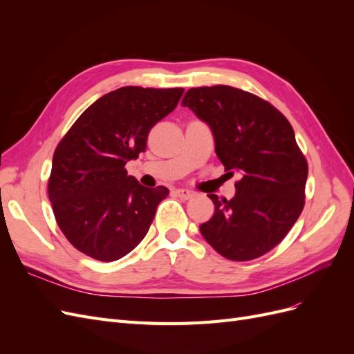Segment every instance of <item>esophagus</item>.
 I'll use <instances>...</instances> for the list:
<instances>
[{"label": "esophagus", "mask_w": 354, "mask_h": 354, "mask_svg": "<svg viewBox=\"0 0 354 354\" xmlns=\"http://www.w3.org/2000/svg\"><path fill=\"white\" fill-rule=\"evenodd\" d=\"M176 195L181 199H190L192 196H195V194L192 190H187V189H177L176 190Z\"/></svg>", "instance_id": "esophagus-1"}]
</instances>
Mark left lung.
Returning <instances> with one entry per match:
<instances>
[{
	"mask_svg": "<svg viewBox=\"0 0 354 354\" xmlns=\"http://www.w3.org/2000/svg\"><path fill=\"white\" fill-rule=\"evenodd\" d=\"M181 104L211 128L227 174L239 173L236 195H208L214 216L199 226L205 241L233 261L273 250L304 208L307 160L291 124L269 102L229 85L190 88Z\"/></svg>",
	"mask_w": 354,
	"mask_h": 354,
	"instance_id": "1",
	"label": "left lung"
}]
</instances>
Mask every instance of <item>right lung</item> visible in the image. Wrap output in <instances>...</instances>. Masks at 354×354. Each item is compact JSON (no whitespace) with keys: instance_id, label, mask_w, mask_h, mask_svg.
<instances>
[{"instance_id":"1","label":"right lung","mask_w":354,"mask_h":354,"mask_svg":"<svg viewBox=\"0 0 354 354\" xmlns=\"http://www.w3.org/2000/svg\"><path fill=\"white\" fill-rule=\"evenodd\" d=\"M183 88L122 87L85 109L53 155L48 198L66 239L85 255L115 261L143 241L169 190L145 187L125 164L176 109Z\"/></svg>"}]
</instances>
